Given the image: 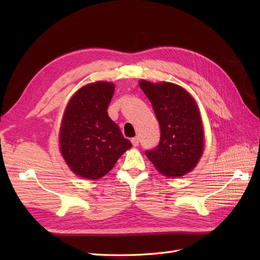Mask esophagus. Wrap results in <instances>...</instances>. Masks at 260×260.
Instances as JSON below:
<instances>
[{
    "label": "esophagus",
    "mask_w": 260,
    "mask_h": 260,
    "mask_svg": "<svg viewBox=\"0 0 260 260\" xmlns=\"http://www.w3.org/2000/svg\"><path fill=\"white\" fill-rule=\"evenodd\" d=\"M131 143H132V145L133 146H138L139 145V138L138 137H135V138H132L131 139Z\"/></svg>",
    "instance_id": "1"
}]
</instances>
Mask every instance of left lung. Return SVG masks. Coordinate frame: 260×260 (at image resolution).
I'll list each match as a JSON object with an SVG mask.
<instances>
[{"label":"left lung","instance_id":"1","mask_svg":"<svg viewBox=\"0 0 260 260\" xmlns=\"http://www.w3.org/2000/svg\"><path fill=\"white\" fill-rule=\"evenodd\" d=\"M140 88L151 102L160 127L159 143L145 155L166 177H181L191 171L204 149L202 121L193 98L181 86L142 80Z\"/></svg>","mask_w":260,"mask_h":260}]
</instances>
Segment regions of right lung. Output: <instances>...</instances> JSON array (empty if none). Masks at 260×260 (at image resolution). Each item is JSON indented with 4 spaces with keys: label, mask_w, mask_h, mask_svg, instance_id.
Segmentation results:
<instances>
[{
    "label": "right lung",
    "mask_w": 260,
    "mask_h": 260,
    "mask_svg": "<svg viewBox=\"0 0 260 260\" xmlns=\"http://www.w3.org/2000/svg\"><path fill=\"white\" fill-rule=\"evenodd\" d=\"M113 83L86 84L69 101L60 127V152L76 175L96 180L111 170L132 144L109 118Z\"/></svg>",
    "instance_id": "add662e5"
}]
</instances>
